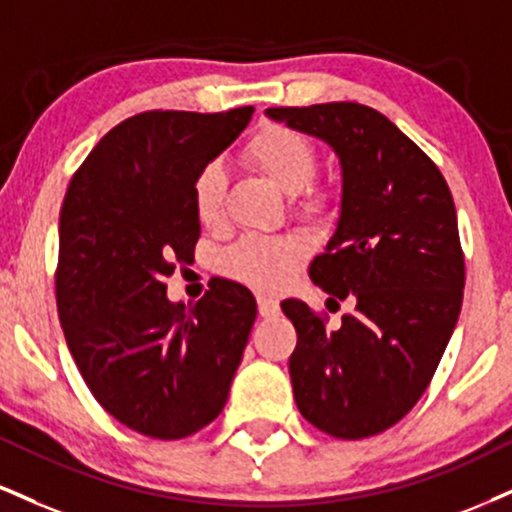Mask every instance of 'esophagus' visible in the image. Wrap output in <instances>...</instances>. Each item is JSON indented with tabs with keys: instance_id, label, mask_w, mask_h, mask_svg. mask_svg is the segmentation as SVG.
<instances>
[{
	"instance_id": "1",
	"label": "esophagus",
	"mask_w": 512,
	"mask_h": 512,
	"mask_svg": "<svg viewBox=\"0 0 512 512\" xmlns=\"http://www.w3.org/2000/svg\"><path fill=\"white\" fill-rule=\"evenodd\" d=\"M257 310H260V315H262L264 319L276 317V312H279V303H276L272 295L260 293V295H257Z\"/></svg>"
}]
</instances>
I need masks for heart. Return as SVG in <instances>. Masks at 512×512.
<instances>
[{"label":"heart","instance_id":"1","mask_svg":"<svg viewBox=\"0 0 512 512\" xmlns=\"http://www.w3.org/2000/svg\"><path fill=\"white\" fill-rule=\"evenodd\" d=\"M252 169L267 176L283 193L295 195V212L305 219L322 217L329 195L322 188L307 186L317 166L315 145L303 133L279 123H269L250 138L243 152ZM226 176L217 164H209L193 183V207L200 224L217 226L224 217ZM303 257V245L295 238L245 236L221 257V267L231 279L255 288L276 291L288 281L293 267Z\"/></svg>","mask_w":512,"mask_h":512}]
</instances>
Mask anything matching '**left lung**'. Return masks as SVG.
<instances>
[{
    "label": "left lung",
    "mask_w": 512,
    "mask_h": 512,
    "mask_svg": "<svg viewBox=\"0 0 512 512\" xmlns=\"http://www.w3.org/2000/svg\"><path fill=\"white\" fill-rule=\"evenodd\" d=\"M267 116L324 140L343 176L336 231L310 279L353 298L355 312L326 331L303 300L281 303L298 331L288 360L295 403L322 432L367 439L420 400L458 324L465 257L453 195L439 166L377 109L329 102Z\"/></svg>",
    "instance_id": "obj_1"
}]
</instances>
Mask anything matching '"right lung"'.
Segmentation results:
<instances>
[{
  "label": "right lung",
  "instance_id": "add662e5",
  "mask_svg": "<svg viewBox=\"0 0 512 512\" xmlns=\"http://www.w3.org/2000/svg\"><path fill=\"white\" fill-rule=\"evenodd\" d=\"M252 112L135 114L92 147L61 205L66 343L97 403L152 439H186L217 420L255 324V298L236 281L209 283L195 305L171 303L164 283L200 238L195 176Z\"/></svg>",
  "mask_w": 512,
  "mask_h": 512
}]
</instances>
